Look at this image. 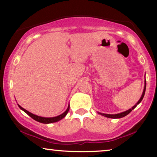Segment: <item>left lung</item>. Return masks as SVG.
<instances>
[{
  "mask_svg": "<svg viewBox=\"0 0 157 157\" xmlns=\"http://www.w3.org/2000/svg\"><path fill=\"white\" fill-rule=\"evenodd\" d=\"M145 91H146V81H145V86H144V91H143V94L142 95H141V97L140 98V99L139 100V101L136 103V105H134V106L132 107V109H128L126 111H124V112H122V113H117V114H105V113H99L100 114H102L103 116H104V117H108V118H111V119H119V118H122L124 117H125V116L128 115V113H129L131 111H132L133 109H135L137 105H138L139 103H140L141 101H142L143 98H144V94H145Z\"/></svg>",
  "mask_w": 157,
  "mask_h": 157,
  "instance_id": "8db88e82",
  "label": "left lung"
}]
</instances>
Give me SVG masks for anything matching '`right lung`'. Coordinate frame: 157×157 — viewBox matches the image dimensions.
I'll return each instance as SVG.
<instances>
[{
    "label": "right lung",
    "instance_id": "add662e5",
    "mask_svg": "<svg viewBox=\"0 0 157 157\" xmlns=\"http://www.w3.org/2000/svg\"><path fill=\"white\" fill-rule=\"evenodd\" d=\"M18 106L20 107L21 109H22L23 111H25V113H27L28 115L30 116L32 119H33L34 120H36V121H37L38 122H40V123H43V124H51V123H53V122H56L58 121H59V120H61L63 119L66 117V115L67 114L68 111H69V106H68V109H66V111L65 112L62 113V114L58 116V117H52V118H45V117H38V116H36V115H34L33 113H31V112H29V111H28L27 110H25L23 108H22L21 106Z\"/></svg>",
    "mask_w": 157,
    "mask_h": 157
}]
</instances>
